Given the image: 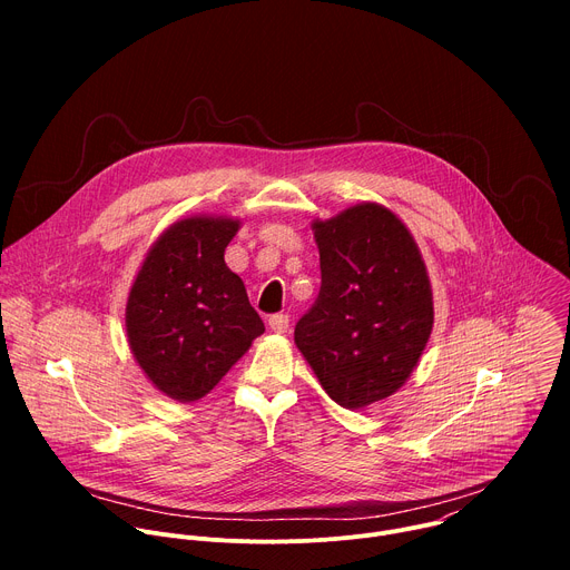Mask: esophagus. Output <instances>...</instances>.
Instances as JSON below:
<instances>
[{
  "mask_svg": "<svg viewBox=\"0 0 570 570\" xmlns=\"http://www.w3.org/2000/svg\"><path fill=\"white\" fill-rule=\"evenodd\" d=\"M268 324H271V330H273L275 334H286L288 327H291V320H288L286 313H275V315H271Z\"/></svg>",
  "mask_w": 570,
  "mask_h": 570,
  "instance_id": "1",
  "label": "esophagus"
}]
</instances>
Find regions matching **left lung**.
Returning <instances> with one entry per match:
<instances>
[{
	"mask_svg": "<svg viewBox=\"0 0 570 570\" xmlns=\"http://www.w3.org/2000/svg\"><path fill=\"white\" fill-rule=\"evenodd\" d=\"M322 286L295 345L322 390L347 411L387 399L417 367L433 332V288L403 220L356 203L311 223Z\"/></svg>",
	"mask_w": 570,
	"mask_h": 570,
	"instance_id": "obj_1",
	"label": "left lung"
}]
</instances>
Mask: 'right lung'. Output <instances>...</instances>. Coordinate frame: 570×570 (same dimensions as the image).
I'll list each match as a JSON object with an SVG mask.
<instances>
[{
  "instance_id": "obj_1",
  "label": "right lung",
  "mask_w": 570,
  "mask_h": 570,
  "mask_svg": "<svg viewBox=\"0 0 570 570\" xmlns=\"http://www.w3.org/2000/svg\"><path fill=\"white\" fill-rule=\"evenodd\" d=\"M240 220L194 214L148 248L126 302L130 352L155 390L174 401L203 399L246 354L264 322L225 264Z\"/></svg>"
}]
</instances>
